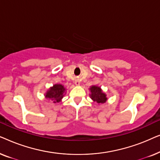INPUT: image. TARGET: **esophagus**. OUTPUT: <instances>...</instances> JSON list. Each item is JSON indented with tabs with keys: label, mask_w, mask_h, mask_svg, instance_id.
Wrapping results in <instances>:
<instances>
[{
	"label": "esophagus",
	"mask_w": 160,
	"mask_h": 160,
	"mask_svg": "<svg viewBox=\"0 0 160 160\" xmlns=\"http://www.w3.org/2000/svg\"><path fill=\"white\" fill-rule=\"evenodd\" d=\"M75 84L76 85V86H79L80 85V82L78 80H76L75 81Z\"/></svg>",
	"instance_id": "34e87169"
}]
</instances>
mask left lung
I'll use <instances>...</instances> for the list:
<instances>
[{"mask_svg":"<svg viewBox=\"0 0 160 160\" xmlns=\"http://www.w3.org/2000/svg\"><path fill=\"white\" fill-rule=\"evenodd\" d=\"M90 91L89 97L94 102H95L98 104L105 103L108 100L106 94L103 92L100 87H98L97 85H92L89 88Z\"/></svg>","mask_w":160,"mask_h":160,"instance_id":"left-lung-1","label":"left lung"}]
</instances>
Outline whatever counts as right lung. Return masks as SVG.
Instances as JSON below:
<instances>
[{
	"label": "right lung",
	"mask_w": 160,
	"mask_h": 160,
	"mask_svg": "<svg viewBox=\"0 0 160 160\" xmlns=\"http://www.w3.org/2000/svg\"><path fill=\"white\" fill-rule=\"evenodd\" d=\"M65 94L66 89L65 87L60 84H56L49 87L47 92L44 94V96L47 100H51L53 103H58L62 100Z\"/></svg>",
	"instance_id": "add662e5"
}]
</instances>
